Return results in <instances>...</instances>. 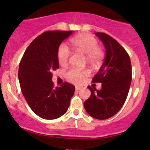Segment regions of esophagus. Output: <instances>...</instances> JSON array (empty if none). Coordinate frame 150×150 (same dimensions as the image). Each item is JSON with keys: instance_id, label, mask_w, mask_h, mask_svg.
I'll return each instance as SVG.
<instances>
[{"instance_id": "34e87169", "label": "esophagus", "mask_w": 150, "mask_h": 150, "mask_svg": "<svg viewBox=\"0 0 150 150\" xmlns=\"http://www.w3.org/2000/svg\"><path fill=\"white\" fill-rule=\"evenodd\" d=\"M81 89H82L81 87H76V91H79V90Z\"/></svg>"}]
</instances>
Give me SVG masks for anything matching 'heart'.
Wrapping results in <instances>:
<instances>
[{
	"label": "heart",
	"instance_id": "heart-1",
	"mask_svg": "<svg viewBox=\"0 0 150 150\" xmlns=\"http://www.w3.org/2000/svg\"><path fill=\"white\" fill-rule=\"evenodd\" d=\"M71 44L77 50L87 54V60L93 64L98 63L104 57V50L100 46H97L98 41L91 35L83 33L79 35L71 40ZM71 54L70 50L65 44L59 47L57 51V59L59 64L66 65ZM89 71L81 70L79 69H71L66 73L68 81L75 84L83 83L84 78L89 75Z\"/></svg>",
	"mask_w": 150,
	"mask_h": 150
}]
</instances>
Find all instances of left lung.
Segmentation results:
<instances>
[{
    "instance_id": "8db88e82",
    "label": "left lung",
    "mask_w": 150,
    "mask_h": 150,
    "mask_svg": "<svg viewBox=\"0 0 150 150\" xmlns=\"http://www.w3.org/2000/svg\"><path fill=\"white\" fill-rule=\"evenodd\" d=\"M106 49L104 63L94 76L93 83H101L102 89L88 87L91 96L84 102L87 113L97 120L115 115L124 105L132 81L130 57L117 41L104 33H96Z\"/></svg>"
}]
</instances>
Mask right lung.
<instances>
[{"mask_svg":"<svg viewBox=\"0 0 150 150\" xmlns=\"http://www.w3.org/2000/svg\"><path fill=\"white\" fill-rule=\"evenodd\" d=\"M73 31L50 30L33 41L20 61L18 79L26 101L33 111L45 120H54L68 109L75 87L63 83L54 87L52 71L58 69L57 51Z\"/></svg>","mask_w":150,"mask_h":150,"instance_id":"add662e5","label":"right lung"}]
</instances>
